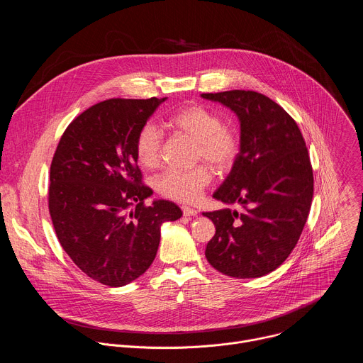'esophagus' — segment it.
<instances>
[{
	"label": "esophagus",
	"mask_w": 363,
	"mask_h": 363,
	"mask_svg": "<svg viewBox=\"0 0 363 363\" xmlns=\"http://www.w3.org/2000/svg\"><path fill=\"white\" fill-rule=\"evenodd\" d=\"M182 214H184L185 217H195V216L198 214V211L194 210V208H191V206H182Z\"/></svg>",
	"instance_id": "esophagus-1"
}]
</instances>
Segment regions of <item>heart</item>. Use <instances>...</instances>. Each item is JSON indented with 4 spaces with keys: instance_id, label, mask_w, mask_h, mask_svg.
Masks as SVG:
<instances>
[{
    "instance_id": "obj_1",
    "label": "heart",
    "mask_w": 363,
    "mask_h": 363,
    "mask_svg": "<svg viewBox=\"0 0 363 363\" xmlns=\"http://www.w3.org/2000/svg\"><path fill=\"white\" fill-rule=\"evenodd\" d=\"M168 126L195 142V162H206L217 172H227L235 164L241 138L234 128L223 123L221 115L216 111L202 105H188L168 119ZM162 146L164 136L158 126L145 123L135 139L138 162L147 169L157 168L162 160ZM211 179V169L201 164L186 171L167 169L155 181V186L165 198L192 203L199 199Z\"/></svg>"
}]
</instances>
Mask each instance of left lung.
<instances>
[{"label":"left lung","instance_id":"1","mask_svg":"<svg viewBox=\"0 0 363 363\" xmlns=\"http://www.w3.org/2000/svg\"><path fill=\"white\" fill-rule=\"evenodd\" d=\"M223 103L241 123V150L214 198L241 205L203 213L216 235L208 263L225 276L254 279L281 266L296 247L313 198V168L296 121L270 97L252 90L202 93Z\"/></svg>","mask_w":363,"mask_h":363}]
</instances>
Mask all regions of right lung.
I'll use <instances>...</instances> for the list:
<instances>
[{
    "label": "right lung",
    "mask_w": 363,
    "mask_h": 363,
    "mask_svg": "<svg viewBox=\"0 0 363 363\" xmlns=\"http://www.w3.org/2000/svg\"><path fill=\"white\" fill-rule=\"evenodd\" d=\"M164 99H108L66 128L50 167L48 211L57 238L90 279L121 287L157 255L161 225L182 213L171 201L145 203L152 189L136 164L135 139Z\"/></svg>",
    "instance_id": "1"
}]
</instances>
